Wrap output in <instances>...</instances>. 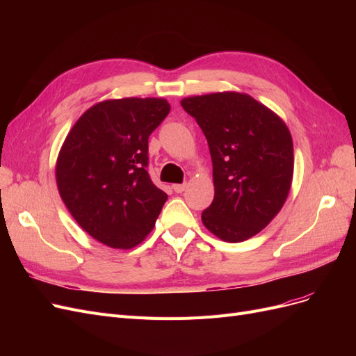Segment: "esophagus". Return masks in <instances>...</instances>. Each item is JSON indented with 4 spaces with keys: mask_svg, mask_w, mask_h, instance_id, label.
<instances>
[{
    "mask_svg": "<svg viewBox=\"0 0 356 356\" xmlns=\"http://www.w3.org/2000/svg\"><path fill=\"white\" fill-rule=\"evenodd\" d=\"M172 188H174L175 193H182L187 188V184H174V186H172Z\"/></svg>",
    "mask_w": 356,
    "mask_h": 356,
    "instance_id": "obj_1",
    "label": "esophagus"
}]
</instances>
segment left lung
<instances>
[{
    "mask_svg": "<svg viewBox=\"0 0 356 356\" xmlns=\"http://www.w3.org/2000/svg\"><path fill=\"white\" fill-rule=\"evenodd\" d=\"M209 145L215 195L202 222L225 242L252 238L281 211L294 172L293 138L281 117L246 93L181 101Z\"/></svg>",
    "mask_w": 356,
    "mask_h": 356,
    "instance_id": "left-lung-1",
    "label": "left lung"
}]
</instances>
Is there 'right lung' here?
Returning a JSON list of instances; mask_svg holds the SVG:
<instances>
[{
    "label": "right lung",
    "mask_w": 356,
    "mask_h": 356,
    "mask_svg": "<svg viewBox=\"0 0 356 356\" xmlns=\"http://www.w3.org/2000/svg\"><path fill=\"white\" fill-rule=\"evenodd\" d=\"M169 111L161 98L110 99L72 126L56 161L58 190L93 239L129 250L153 230L168 195L148 175V138Z\"/></svg>",
    "instance_id": "add662e5"
}]
</instances>
